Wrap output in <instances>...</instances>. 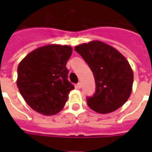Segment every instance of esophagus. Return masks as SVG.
Returning a JSON list of instances; mask_svg holds the SVG:
<instances>
[{
    "label": "esophagus",
    "mask_w": 152,
    "mask_h": 152,
    "mask_svg": "<svg viewBox=\"0 0 152 152\" xmlns=\"http://www.w3.org/2000/svg\"><path fill=\"white\" fill-rule=\"evenodd\" d=\"M81 87H82V83H81V82H79V83H77V88H81Z\"/></svg>",
    "instance_id": "esophagus-1"
}]
</instances>
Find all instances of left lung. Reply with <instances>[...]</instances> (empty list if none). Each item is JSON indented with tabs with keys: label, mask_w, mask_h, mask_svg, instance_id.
<instances>
[{
	"label": "left lung",
	"mask_w": 152,
	"mask_h": 152,
	"mask_svg": "<svg viewBox=\"0 0 152 152\" xmlns=\"http://www.w3.org/2000/svg\"><path fill=\"white\" fill-rule=\"evenodd\" d=\"M92 71L95 94L87 98L88 105L99 113L116 110L125 103L132 92L133 73L129 63L116 49L93 41L76 46Z\"/></svg>",
	"instance_id": "1"
}]
</instances>
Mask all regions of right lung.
<instances>
[{
	"mask_svg": "<svg viewBox=\"0 0 152 152\" xmlns=\"http://www.w3.org/2000/svg\"><path fill=\"white\" fill-rule=\"evenodd\" d=\"M72 53L69 46L48 45L34 50L17 69V87L34 110L44 115L59 113L74 85L68 80L66 68Z\"/></svg>",
	"mask_w": 152,
	"mask_h": 152,
	"instance_id": "right-lung-1",
	"label": "right lung"
}]
</instances>
